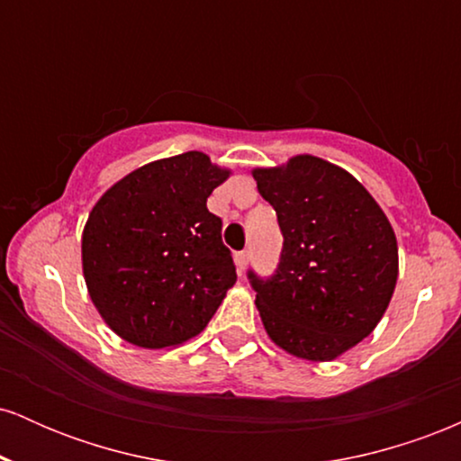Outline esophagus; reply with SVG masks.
<instances>
[{
    "label": "esophagus",
    "instance_id": "34e87169",
    "mask_svg": "<svg viewBox=\"0 0 461 461\" xmlns=\"http://www.w3.org/2000/svg\"><path fill=\"white\" fill-rule=\"evenodd\" d=\"M234 262H236V268H238V275L245 273L247 264H249V251H238L234 256Z\"/></svg>",
    "mask_w": 461,
    "mask_h": 461
}]
</instances>
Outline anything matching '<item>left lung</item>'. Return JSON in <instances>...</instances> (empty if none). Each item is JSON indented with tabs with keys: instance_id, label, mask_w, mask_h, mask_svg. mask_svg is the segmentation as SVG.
I'll use <instances>...</instances> for the list:
<instances>
[{
	"instance_id": "obj_1",
	"label": "left lung",
	"mask_w": 461,
	"mask_h": 461,
	"mask_svg": "<svg viewBox=\"0 0 461 461\" xmlns=\"http://www.w3.org/2000/svg\"><path fill=\"white\" fill-rule=\"evenodd\" d=\"M277 212L284 249L277 271H249L268 338L290 356L331 362L382 321L399 275L388 216L351 173L316 156L253 168Z\"/></svg>"
}]
</instances>
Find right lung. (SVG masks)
I'll return each mask as SVG.
<instances>
[{"mask_svg": "<svg viewBox=\"0 0 461 461\" xmlns=\"http://www.w3.org/2000/svg\"><path fill=\"white\" fill-rule=\"evenodd\" d=\"M230 168L186 151L114 184L88 214L82 271L95 308L116 336L176 347L208 325L236 284L231 251L208 197Z\"/></svg>", "mask_w": 461, "mask_h": 461, "instance_id": "obj_1", "label": "right lung"}]
</instances>
